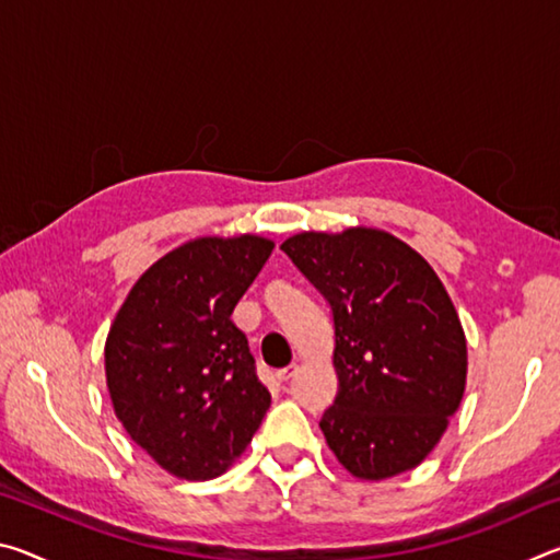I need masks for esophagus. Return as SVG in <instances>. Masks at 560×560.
Returning <instances> with one entry per match:
<instances>
[{
  "label": "esophagus",
  "mask_w": 560,
  "mask_h": 560,
  "mask_svg": "<svg viewBox=\"0 0 560 560\" xmlns=\"http://www.w3.org/2000/svg\"><path fill=\"white\" fill-rule=\"evenodd\" d=\"M296 373H299V365L293 363V365H289V368H281V371L277 373V377H279V383H289L291 377L296 375Z\"/></svg>",
  "instance_id": "obj_1"
}]
</instances>
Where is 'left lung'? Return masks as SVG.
<instances>
[{
  "mask_svg": "<svg viewBox=\"0 0 560 560\" xmlns=\"http://www.w3.org/2000/svg\"><path fill=\"white\" fill-rule=\"evenodd\" d=\"M328 301L338 393L320 430L360 479L420 464L447 430L467 383V338L420 254L381 230L303 232L281 244Z\"/></svg>",
  "mask_w": 560,
  "mask_h": 560,
  "instance_id": "left-lung-1",
  "label": "left lung"
}]
</instances>
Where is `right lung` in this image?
Returning a JSON list of instances; mask_svg holds the SVG:
<instances>
[{"instance_id":"right-lung-1","label":"right lung","mask_w":560,"mask_h":560,"mask_svg":"<svg viewBox=\"0 0 560 560\" xmlns=\"http://www.w3.org/2000/svg\"><path fill=\"white\" fill-rule=\"evenodd\" d=\"M271 249L254 234L177 246L138 279L113 320V410L130 440L179 479L220 477L269 410L232 311Z\"/></svg>"}]
</instances>
